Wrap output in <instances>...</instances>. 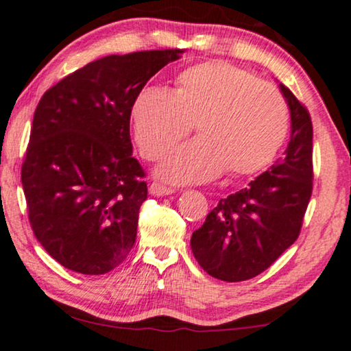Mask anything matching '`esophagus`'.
Segmentation results:
<instances>
[{
  "label": "esophagus",
  "instance_id": "1",
  "mask_svg": "<svg viewBox=\"0 0 351 351\" xmlns=\"http://www.w3.org/2000/svg\"><path fill=\"white\" fill-rule=\"evenodd\" d=\"M149 192H151V195H170V194H173L175 189L173 187L160 184V182H152V184L149 186Z\"/></svg>",
  "mask_w": 351,
  "mask_h": 351
}]
</instances>
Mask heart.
<instances>
[{"instance_id":"b5f03b06","label":"heart","mask_w":351,"mask_h":351,"mask_svg":"<svg viewBox=\"0 0 351 351\" xmlns=\"http://www.w3.org/2000/svg\"><path fill=\"white\" fill-rule=\"evenodd\" d=\"M133 133L143 157L157 160L192 125L200 138L167 157L159 175L171 182H204L227 169L232 176L259 173L288 136L283 95L254 73L213 60L187 68L175 92L145 87L132 106Z\"/></svg>"}]
</instances>
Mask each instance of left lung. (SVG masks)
Returning <instances> with one entry per match:
<instances>
[{"instance_id":"1","label":"left lung","mask_w":351,"mask_h":351,"mask_svg":"<svg viewBox=\"0 0 351 351\" xmlns=\"http://www.w3.org/2000/svg\"><path fill=\"white\" fill-rule=\"evenodd\" d=\"M291 116L285 156L270 170L226 199L191 237L206 274L235 283L269 269L298 240L313 187V127L294 93L280 84Z\"/></svg>"}]
</instances>
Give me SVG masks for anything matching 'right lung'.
<instances>
[{"label":"right lung","mask_w":351,"mask_h":351,"mask_svg":"<svg viewBox=\"0 0 351 351\" xmlns=\"http://www.w3.org/2000/svg\"><path fill=\"white\" fill-rule=\"evenodd\" d=\"M181 53L98 58L39 100L22 186L34 237L63 267L103 275L130 253L147 197L145 171L132 156V106L146 82Z\"/></svg>","instance_id":"add662e5"}]
</instances>
